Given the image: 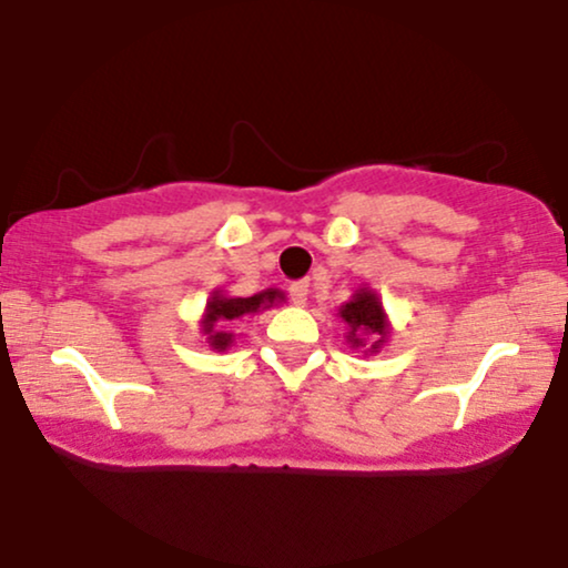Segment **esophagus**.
Wrapping results in <instances>:
<instances>
[{
    "label": "esophagus",
    "mask_w": 568,
    "mask_h": 568,
    "mask_svg": "<svg viewBox=\"0 0 568 568\" xmlns=\"http://www.w3.org/2000/svg\"><path fill=\"white\" fill-rule=\"evenodd\" d=\"M288 296H291V302L296 304V306H304V304H306V296H310V283H306V280H298V283H291Z\"/></svg>",
    "instance_id": "1"
}]
</instances>
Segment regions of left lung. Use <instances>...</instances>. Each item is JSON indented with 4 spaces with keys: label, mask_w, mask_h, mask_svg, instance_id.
I'll use <instances>...</instances> for the list:
<instances>
[{
    "label": "left lung",
    "mask_w": 568,
    "mask_h": 568,
    "mask_svg": "<svg viewBox=\"0 0 568 568\" xmlns=\"http://www.w3.org/2000/svg\"><path fill=\"white\" fill-rule=\"evenodd\" d=\"M347 325V344L352 349H363V355H376L389 338V317L384 312L379 293L368 285H361L336 312Z\"/></svg>",
    "instance_id": "left-lung-1"
}]
</instances>
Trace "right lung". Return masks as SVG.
<instances>
[{"label":"right lung","instance_id":"obj_1","mask_svg":"<svg viewBox=\"0 0 568 568\" xmlns=\"http://www.w3.org/2000/svg\"><path fill=\"white\" fill-rule=\"evenodd\" d=\"M285 293L280 288H266L253 293V296H226L224 291H213L207 298L205 312L200 321V334L205 336V344L216 352H226L234 344V334L230 325L245 317L258 315V312L272 310V306L283 304Z\"/></svg>","mask_w":568,"mask_h":568}]
</instances>
